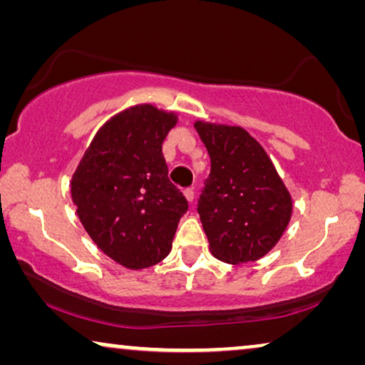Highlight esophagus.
<instances>
[{"instance_id": "34e87169", "label": "esophagus", "mask_w": 365, "mask_h": 365, "mask_svg": "<svg viewBox=\"0 0 365 365\" xmlns=\"http://www.w3.org/2000/svg\"><path fill=\"white\" fill-rule=\"evenodd\" d=\"M182 192H184V197H186L189 202L194 201V189L192 187H186Z\"/></svg>"}]
</instances>
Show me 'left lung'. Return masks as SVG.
Segmentation results:
<instances>
[{"instance_id":"left-lung-1","label":"left lung","mask_w":365,"mask_h":365,"mask_svg":"<svg viewBox=\"0 0 365 365\" xmlns=\"http://www.w3.org/2000/svg\"><path fill=\"white\" fill-rule=\"evenodd\" d=\"M194 128L211 158L197 212L212 256L229 264L257 261L286 231L291 194L246 129L202 121Z\"/></svg>"}]
</instances>
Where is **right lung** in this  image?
I'll use <instances>...</instances> for the list:
<instances>
[{
    "mask_svg": "<svg viewBox=\"0 0 365 365\" xmlns=\"http://www.w3.org/2000/svg\"><path fill=\"white\" fill-rule=\"evenodd\" d=\"M176 121L151 104L119 113L99 129L73 176L79 221L106 256L128 269L163 261L187 211L163 156Z\"/></svg>",
    "mask_w": 365,
    "mask_h": 365,
    "instance_id": "1",
    "label": "right lung"
}]
</instances>
